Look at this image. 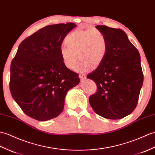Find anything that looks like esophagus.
I'll list each match as a JSON object with an SVG mask.
<instances>
[{"instance_id": "obj_1", "label": "esophagus", "mask_w": 155, "mask_h": 155, "mask_svg": "<svg viewBox=\"0 0 155 155\" xmlns=\"http://www.w3.org/2000/svg\"><path fill=\"white\" fill-rule=\"evenodd\" d=\"M79 77H80L81 80H82V81H84L85 79L86 78V75H85L84 74H80V75H79Z\"/></svg>"}]
</instances>
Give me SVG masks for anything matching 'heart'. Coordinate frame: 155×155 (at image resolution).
<instances>
[{"instance_id":"1","label":"heart","mask_w":155,"mask_h":155,"mask_svg":"<svg viewBox=\"0 0 155 155\" xmlns=\"http://www.w3.org/2000/svg\"><path fill=\"white\" fill-rule=\"evenodd\" d=\"M66 45L60 48V55L67 69H74L80 59L77 71L85 72L91 65L101 64L107 52V41L102 32L96 28L78 30L71 32L64 39Z\"/></svg>"}]
</instances>
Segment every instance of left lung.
I'll list each match as a JSON object with an SVG mask.
<instances>
[{
  "mask_svg": "<svg viewBox=\"0 0 155 155\" xmlns=\"http://www.w3.org/2000/svg\"><path fill=\"white\" fill-rule=\"evenodd\" d=\"M96 28L105 35L107 52L101 64L87 75L98 87L89 102L99 116L119 120L131 114L137 104L143 82L141 57L121 29Z\"/></svg>",
  "mask_w": 155,
  "mask_h": 155,
  "instance_id": "1",
  "label": "left lung"
}]
</instances>
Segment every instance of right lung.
<instances>
[{"label": "right lung", "mask_w": 155, "mask_h": 155, "mask_svg": "<svg viewBox=\"0 0 155 155\" xmlns=\"http://www.w3.org/2000/svg\"><path fill=\"white\" fill-rule=\"evenodd\" d=\"M76 26L71 22L49 25L20 44L10 65V90L29 117L47 121L58 116L67 93L80 82L60 55L63 39Z\"/></svg>", "instance_id": "right-lung-1"}]
</instances>
